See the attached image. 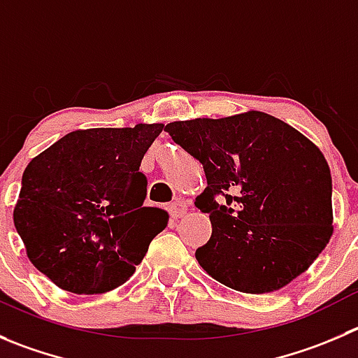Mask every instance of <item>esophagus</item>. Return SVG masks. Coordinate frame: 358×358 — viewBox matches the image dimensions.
<instances>
[{
	"mask_svg": "<svg viewBox=\"0 0 358 358\" xmlns=\"http://www.w3.org/2000/svg\"><path fill=\"white\" fill-rule=\"evenodd\" d=\"M186 213H188V203H186L185 200H177V202H173L172 206H170V216H172L173 220L182 217Z\"/></svg>",
	"mask_w": 358,
	"mask_h": 358,
	"instance_id": "esophagus-1",
	"label": "esophagus"
}]
</instances>
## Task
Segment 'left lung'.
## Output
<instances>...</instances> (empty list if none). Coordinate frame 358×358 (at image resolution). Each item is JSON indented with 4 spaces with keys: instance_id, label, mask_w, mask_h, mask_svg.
Masks as SVG:
<instances>
[{
    "instance_id": "left-lung-1",
    "label": "left lung",
    "mask_w": 358,
    "mask_h": 358,
    "mask_svg": "<svg viewBox=\"0 0 358 358\" xmlns=\"http://www.w3.org/2000/svg\"><path fill=\"white\" fill-rule=\"evenodd\" d=\"M165 131L206 172L195 206L209 214L213 236L195 257L210 278L268 294L308 271L334 230L329 163L308 137L258 110L176 121Z\"/></svg>"
}]
</instances>
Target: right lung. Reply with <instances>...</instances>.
<instances>
[{"mask_svg":"<svg viewBox=\"0 0 358 358\" xmlns=\"http://www.w3.org/2000/svg\"><path fill=\"white\" fill-rule=\"evenodd\" d=\"M163 124L75 130L22 173L13 224L29 262L71 294H105L131 278L169 223L144 207L138 170Z\"/></svg>","mask_w":358,"mask_h":358,"instance_id":"right-lung-1","label":"right lung"}]
</instances>
